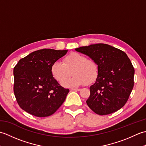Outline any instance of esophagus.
<instances>
[{"label":"esophagus","mask_w":146,"mask_h":146,"mask_svg":"<svg viewBox=\"0 0 146 146\" xmlns=\"http://www.w3.org/2000/svg\"><path fill=\"white\" fill-rule=\"evenodd\" d=\"M80 90L81 89H80V88H71V90H73V91H80Z\"/></svg>","instance_id":"esophagus-1"}]
</instances>
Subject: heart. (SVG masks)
<instances>
[{
  "label": "heart",
  "instance_id": "1",
  "mask_svg": "<svg viewBox=\"0 0 146 146\" xmlns=\"http://www.w3.org/2000/svg\"><path fill=\"white\" fill-rule=\"evenodd\" d=\"M74 76L63 83L67 87L89 85L95 82L98 75V66L92 59L78 52H71L63 59V63L56 61L52 64L51 73L52 77L62 83L71 76Z\"/></svg>",
  "mask_w": 146,
  "mask_h": 146
}]
</instances>
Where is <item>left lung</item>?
Segmentation results:
<instances>
[{
  "mask_svg": "<svg viewBox=\"0 0 146 146\" xmlns=\"http://www.w3.org/2000/svg\"><path fill=\"white\" fill-rule=\"evenodd\" d=\"M94 60L98 66V75L90 87L86 100L95 113L104 115L124 106L134 87V68L125 52L108 44H91L76 48Z\"/></svg>",
  "mask_w": 146,
  "mask_h": 146,
  "instance_id": "left-lung-1",
  "label": "left lung"
}]
</instances>
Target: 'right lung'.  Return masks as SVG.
<instances>
[{
    "label": "right lung",
    "instance_id": "right-lung-1",
    "mask_svg": "<svg viewBox=\"0 0 146 146\" xmlns=\"http://www.w3.org/2000/svg\"><path fill=\"white\" fill-rule=\"evenodd\" d=\"M68 50L42 49L21 59L14 68V93L26 112L38 117L53 114L66 99L69 89L52 77L51 66Z\"/></svg>",
    "mask_w": 146,
    "mask_h": 146
}]
</instances>
